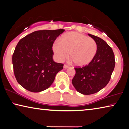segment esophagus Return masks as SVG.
Listing matches in <instances>:
<instances>
[{"mask_svg":"<svg viewBox=\"0 0 129 129\" xmlns=\"http://www.w3.org/2000/svg\"><path fill=\"white\" fill-rule=\"evenodd\" d=\"M68 67H69L68 65H66V64H64V68H68Z\"/></svg>","mask_w":129,"mask_h":129,"instance_id":"obj_1","label":"esophagus"}]
</instances>
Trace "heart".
Masks as SVG:
<instances>
[{
	"label": "heart",
	"mask_w": 129,
	"mask_h": 129,
	"mask_svg": "<svg viewBox=\"0 0 129 129\" xmlns=\"http://www.w3.org/2000/svg\"><path fill=\"white\" fill-rule=\"evenodd\" d=\"M53 49L59 61L70 55L74 64L82 67L91 62L97 50V43L91 38L78 32H69L61 36L60 40L54 43Z\"/></svg>",
	"instance_id": "heart-1"
}]
</instances>
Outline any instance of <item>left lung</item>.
Here are the masks:
<instances>
[{"label": "left lung", "instance_id": "8db88e82", "mask_svg": "<svg viewBox=\"0 0 129 129\" xmlns=\"http://www.w3.org/2000/svg\"><path fill=\"white\" fill-rule=\"evenodd\" d=\"M88 35L97 43V53L89 64L75 68L76 74L72 80L77 91L84 95L96 93L105 87L111 79L115 65L112 48L100 38Z\"/></svg>", "mask_w": 129, "mask_h": 129}]
</instances>
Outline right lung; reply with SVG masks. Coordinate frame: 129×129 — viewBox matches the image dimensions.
Returning <instances> with one entry per match:
<instances>
[{"label": "right lung", "instance_id": "right-lung-1", "mask_svg": "<svg viewBox=\"0 0 129 129\" xmlns=\"http://www.w3.org/2000/svg\"><path fill=\"white\" fill-rule=\"evenodd\" d=\"M64 29L40 30L22 38L12 57L18 83L28 91L38 93L49 88L64 64L53 59L54 42Z\"/></svg>", "mask_w": 129, "mask_h": 129}]
</instances>
